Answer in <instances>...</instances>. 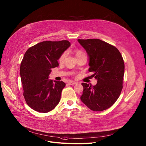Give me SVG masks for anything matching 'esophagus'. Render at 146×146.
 <instances>
[{"instance_id":"34e87169","label":"esophagus","mask_w":146,"mask_h":146,"mask_svg":"<svg viewBox=\"0 0 146 146\" xmlns=\"http://www.w3.org/2000/svg\"><path fill=\"white\" fill-rule=\"evenodd\" d=\"M78 83L76 82H74V81H70L68 82V84L69 85H76V84H77Z\"/></svg>"}]
</instances>
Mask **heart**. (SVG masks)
Returning a JSON list of instances; mask_svg holds the SVG:
<instances>
[{
	"label": "heart",
	"instance_id": "heart-1",
	"mask_svg": "<svg viewBox=\"0 0 146 146\" xmlns=\"http://www.w3.org/2000/svg\"><path fill=\"white\" fill-rule=\"evenodd\" d=\"M80 54H83V53L81 51H77L76 52V56L80 55ZM65 57H66V53L64 52L63 54L60 56V57L59 58V61H60V62H62V61L64 60Z\"/></svg>",
	"mask_w": 146,
	"mask_h": 146
}]
</instances>
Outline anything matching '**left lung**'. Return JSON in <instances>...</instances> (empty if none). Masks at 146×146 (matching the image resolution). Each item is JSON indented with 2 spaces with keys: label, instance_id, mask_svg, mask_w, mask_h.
I'll list each match as a JSON object with an SVG mask.
<instances>
[{
  "label": "left lung",
  "instance_id": "obj_1",
  "mask_svg": "<svg viewBox=\"0 0 146 146\" xmlns=\"http://www.w3.org/2000/svg\"><path fill=\"white\" fill-rule=\"evenodd\" d=\"M78 42L89 57V71L97 80L95 86L82 83L81 101L94 111H102L116 102L122 89L124 62L119 50L99 39L80 40Z\"/></svg>",
  "mask_w": 146,
  "mask_h": 146
}]
</instances>
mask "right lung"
<instances>
[{
  "label": "right lung",
  "instance_id": "right-lung-1",
  "mask_svg": "<svg viewBox=\"0 0 146 146\" xmlns=\"http://www.w3.org/2000/svg\"><path fill=\"white\" fill-rule=\"evenodd\" d=\"M70 46L67 40L45 41L27 50L20 66L24 96L28 105L39 112L52 110L60 101L66 83L48 79L51 68L58 66V60Z\"/></svg>",
  "mask_w": 146,
  "mask_h": 146
}]
</instances>
